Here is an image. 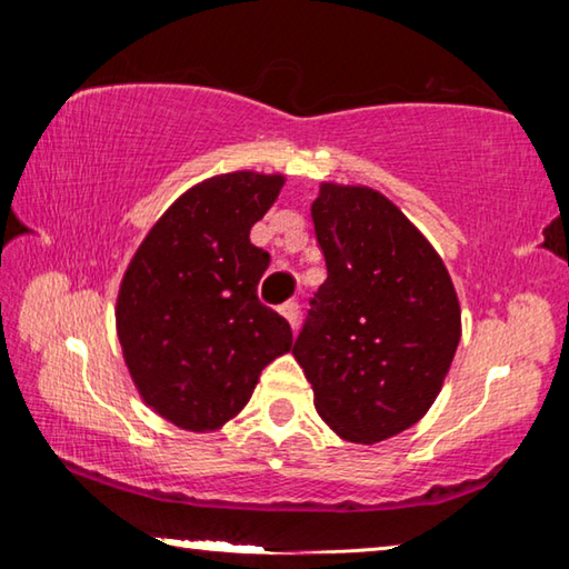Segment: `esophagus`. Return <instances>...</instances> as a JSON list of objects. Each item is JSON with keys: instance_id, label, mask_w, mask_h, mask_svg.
Segmentation results:
<instances>
[{"instance_id": "esophagus-1", "label": "esophagus", "mask_w": 569, "mask_h": 569, "mask_svg": "<svg viewBox=\"0 0 569 569\" xmlns=\"http://www.w3.org/2000/svg\"><path fill=\"white\" fill-rule=\"evenodd\" d=\"M278 311H281L283 319H286L288 323H291V326H296V323H298V313H301V311H298V303L288 301V303H283L281 308H278Z\"/></svg>"}]
</instances>
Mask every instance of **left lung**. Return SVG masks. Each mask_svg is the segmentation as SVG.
Segmentation results:
<instances>
[{"label": "left lung", "instance_id": "left-lung-1", "mask_svg": "<svg viewBox=\"0 0 569 569\" xmlns=\"http://www.w3.org/2000/svg\"><path fill=\"white\" fill-rule=\"evenodd\" d=\"M329 278L293 343L319 417L346 441L377 445L439 397L461 339L445 261L379 190L321 182L311 203Z\"/></svg>", "mask_w": 569, "mask_h": 569}]
</instances>
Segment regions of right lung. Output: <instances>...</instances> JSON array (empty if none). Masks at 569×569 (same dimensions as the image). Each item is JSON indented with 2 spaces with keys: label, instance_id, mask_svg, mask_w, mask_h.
<instances>
[{
  "label": "right lung",
  "instance_id": "obj_1",
  "mask_svg": "<svg viewBox=\"0 0 569 569\" xmlns=\"http://www.w3.org/2000/svg\"><path fill=\"white\" fill-rule=\"evenodd\" d=\"M286 178L253 170L208 178L172 203L134 250L114 323L142 401L188 431H216L258 377L291 351V326L258 301L271 256L250 228Z\"/></svg>",
  "mask_w": 569,
  "mask_h": 569
}]
</instances>
